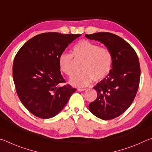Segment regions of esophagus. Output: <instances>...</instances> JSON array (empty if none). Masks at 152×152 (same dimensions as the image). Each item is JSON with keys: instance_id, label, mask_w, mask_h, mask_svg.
<instances>
[{"instance_id": "1", "label": "esophagus", "mask_w": 152, "mask_h": 152, "mask_svg": "<svg viewBox=\"0 0 152 152\" xmlns=\"http://www.w3.org/2000/svg\"><path fill=\"white\" fill-rule=\"evenodd\" d=\"M85 88H78L77 89V91H79V92H82V91H85Z\"/></svg>"}]
</instances>
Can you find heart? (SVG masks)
Returning <instances> with one entry per match:
<instances>
[{
  "mask_svg": "<svg viewBox=\"0 0 152 152\" xmlns=\"http://www.w3.org/2000/svg\"><path fill=\"white\" fill-rule=\"evenodd\" d=\"M73 54L78 60H84L81 66V73L74 75L70 80L72 85L84 87L93 80L104 78L110 72L113 64V56L109 50L101 48L93 42L81 41L73 48ZM58 64L60 70L67 76L74 73L73 56L63 52L59 56Z\"/></svg>",
  "mask_w": 152,
  "mask_h": 152,
  "instance_id": "b5f03b06",
  "label": "heart"
}]
</instances>
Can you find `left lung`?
Masks as SVG:
<instances>
[{
	"mask_svg": "<svg viewBox=\"0 0 152 152\" xmlns=\"http://www.w3.org/2000/svg\"><path fill=\"white\" fill-rule=\"evenodd\" d=\"M85 36L104 44L113 56L110 72L94 86L97 98L90 103L89 109L99 119H115L131 106L137 94L141 73L137 55L127 42L113 33L100 32Z\"/></svg>",
	"mask_w": 152,
	"mask_h": 152,
	"instance_id": "obj_1",
	"label": "left lung"
}]
</instances>
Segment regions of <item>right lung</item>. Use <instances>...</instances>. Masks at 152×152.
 I'll use <instances>...</instances> for the list:
<instances>
[{
    "instance_id": "add662e5",
    "label": "right lung",
    "mask_w": 152,
    "mask_h": 152,
    "mask_svg": "<svg viewBox=\"0 0 152 152\" xmlns=\"http://www.w3.org/2000/svg\"><path fill=\"white\" fill-rule=\"evenodd\" d=\"M80 34L45 33L25 43L14 59L12 76L18 96L35 116L50 119L58 115L76 88L65 82L59 56Z\"/></svg>"
}]
</instances>
